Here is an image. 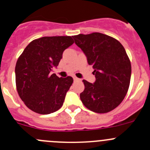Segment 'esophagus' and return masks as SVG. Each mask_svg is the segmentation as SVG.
Wrapping results in <instances>:
<instances>
[{"mask_svg": "<svg viewBox=\"0 0 150 150\" xmlns=\"http://www.w3.org/2000/svg\"><path fill=\"white\" fill-rule=\"evenodd\" d=\"M73 79H74V81H81V80H80L79 78H76V77H74Z\"/></svg>", "mask_w": 150, "mask_h": 150, "instance_id": "34e87169", "label": "esophagus"}]
</instances>
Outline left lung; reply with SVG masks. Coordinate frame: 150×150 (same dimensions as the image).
<instances>
[{
  "mask_svg": "<svg viewBox=\"0 0 150 150\" xmlns=\"http://www.w3.org/2000/svg\"><path fill=\"white\" fill-rule=\"evenodd\" d=\"M92 65L94 83L83 80L80 98L85 107L97 113L112 111L122 102L128 91L131 63L125 49L116 39L99 33L72 37Z\"/></svg>",
  "mask_w": 150,
  "mask_h": 150,
  "instance_id": "left-lung-1",
  "label": "left lung"
}]
</instances>
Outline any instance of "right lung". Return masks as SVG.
<instances>
[{"label":"right lung","mask_w":150,"mask_h":150,"mask_svg":"<svg viewBox=\"0 0 150 150\" xmlns=\"http://www.w3.org/2000/svg\"><path fill=\"white\" fill-rule=\"evenodd\" d=\"M71 36H52L35 39L29 43L15 66L18 93L26 107L47 115L59 110L73 82L70 76L51 75L58 67L64 50L73 44Z\"/></svg>","instance_id":"right-lung-1"}]
</instances>
